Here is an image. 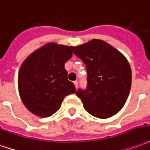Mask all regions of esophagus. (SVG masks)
<instances>
[{"mask_svg":"<svg viewBox=\"0 0 150 150\" xmlns=\"http://www.w3.org/2000/svg\"><path fill=\"white\" fill-rule=\"evenodd\" d=\"M74 83H75V88H78V81H77V80H75V81H74Z\"/></svg>","mask_w":150,"mask_h":150,"instance_id":"esophagus-1","label":"esophagus"}]
</instances>
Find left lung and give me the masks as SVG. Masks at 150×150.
Masks as SVG:
<instances>
[{
	"label": "left lung",
	"mask_w": 150,
	"mask_h": 150,
	"mask_svg": "<svg viewBox=\"0 0 150 150\" xmlns=\"http://www.w3.org/2000/svg\"><path fill=\"white\" fill-rule=\"evenodd\" d=\"M71 49L82 59L88 72L87 89L76 92L86 111L99 119L116 115L126 103L132 85L127 59L115 47L98 39Z\"/></svg>",
	"instance_id": "obj_1"
}]
</instances>
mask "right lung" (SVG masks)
<instances>
[{"label":"right lung","instance_id":"obj_1","mask_svg":"<svg viewBox=\"0 0 150 150\" xmlns=\"http://www.w3.org/2000/svg\"><path fill=\"white\" fill-rule=\"evenodd\" d=\"M71 46L50 42L28 56L21 65L18 87L29 111L46 118L57 112L64 97L75 93L64 66L72 57Z\"/></svg>","mask_w":150,"mask_h":150}]
</instances>
